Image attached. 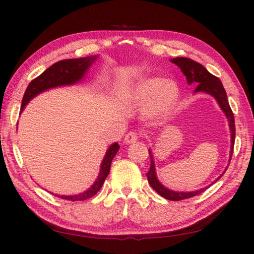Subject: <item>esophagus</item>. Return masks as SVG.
<instances>
[{"mask_svg":"<svg viewBox=\"0 0 254 254\" xmlns=\"http://www.w3.org/2000/svg\"><path fill=\"white\" fill-rule=\"evenodd\" d=\"M137 140H138V135L134 132H128V133H127V135L124 136V143L126 144L135 143Z\"/></svg>","mask_w":254,"mask_h":254,"instance_id":"esophagus-1","label":"esophagus"}]
</instances>
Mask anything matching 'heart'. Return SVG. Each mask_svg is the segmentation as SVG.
<instances>
[{
  "instance_id": "heart-1",
  "label": "heart",
  "mask_w": 254,
  "mask_h": 254,
  "mask_svg": "<svg viewBox=\"0 0 254 254\" xmlns=\"http://www.w3.org/2000/svg\"><path fill=\"white\" fill-rule=\"evenodd\" d=\"M180 98L181 89L175 81L155 74L140 78L122 93L124 102L144 107L143 117L153 122L165 118Z\"/></svg>"
}]
</instances>
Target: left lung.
<instances>
[{
  "label": "left lung",
  "mask_w": 254,
  "mask_h": 254,
  "mask_svg": "<svg viewBox=\"0 0 254 254\" xmlns=\"http://www.w3.org/2000/svg\"><path fill=\"white\" fill-rule=\"evenodd\" d=\"M171 62L181 68L184 76H185L187 79V83L196 87L195 91L193 92L195 93L203 92V93L210 94L211 97L216 99V101L218 104H219L222 112L225 113V116L228 120V124H229L230 136H231V147H230V156H229V161H230L232 156V152H233L235 137H236L235 117H233L229 102H228L226 90L225 88H223L221 81L219 80V78L213 76V74H211L209 71H208L202 64H200L197 62H193L192 59L186 58V57H176V58L171 59ZM148 154H150V158H151V167H150V171H148L146 174L147 181L158 195L166 198L168 200H182V199H186V198L196 196L198 193L205 191L208 187L211 186L213 183H216L218 180H219V178L226 172L225 170V172H223L215 182L211 183L209 186L201 188V190H197L193 191H175V190H168L167 187L164 186L163 184L158 181L157 175H156L155 163H154V156L151 148L148 150Z\"/></svg>",
  "instance_id": "obj_1"
}]
</instances>
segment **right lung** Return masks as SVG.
Returning a JSON list of instances; mask_svg holds the SVG:
<instances>
[{
  "mask_svg": "<svg viewBox=\"0 0 254 254\" xmlns=\"http://www.w3.org/2000/svg\"><path fill=\"white\" fill-rule=\"evenodd\" d=\"M98 55L94 56H88L83 58H74V59H64V61L57 62L56 64H52L51 67L47 68L42 74H39L37 78H35L34 80L31 81L28 84L26 91L24 93L23 100H22V107H21V113L27 106V103L35 98L37 94L42 93L44 91H47L49 89L63 87V86H71V84L80 82L82 79L86 76L89 68L91 67V64L98 59ZM119 144L112 143L106 152L102 163L100 165V172H99L98 178L94 182L91 187H89L87 190L83 192L77 193V195H70V196H64V195H57L54 193L55 196H58L63 198V199L71 200V201H78V200H86L91 198L92 196L100 190L102 187L104 181H106L107 176L109 175L111 167V162L113 157L116 156L118 153Z\"/></svg>",
  "mask_w": 254,
  "mask_h": 254,
  "instance_id": "obj_1",
  "label": "right lung"
}]
</instances>
